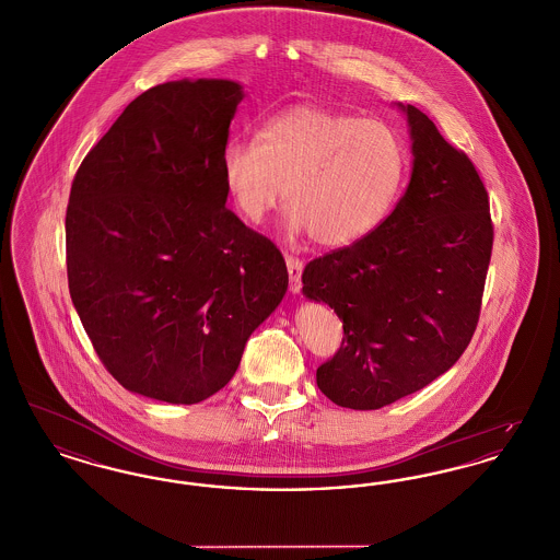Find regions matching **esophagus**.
<instances>
[{"label":"esophagus","instance_id":"esophagus-1","mask_svg":"<svg viewBox=\"0 0 560 560\" xmlns=\"http://www.w3.org/2000/svg\"><path fill=\"white\" fill-rule=\"evenodd\" d=\"M285 265H288V272H290V292L300 293L302 290V260H298V258H292V256H288L285 258Z\"/></svg>","mask_w":560,"mask_h":560}]
</instances>
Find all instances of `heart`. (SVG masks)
<instances>
[{"mask_svg":"<svg viewBox=\"0 0 560 560\" xmlns=\"http://www.w3.org/2000/svg\"><path fill=\"white\" fill-rule=\"evenodd\" d=\"M405 163L388 124L295 105L272 117L260 138H231L222 178L249 222H262L288 195L293 235L311 233L320 247L342 249L372 235L393 210Z\"/></svg>","mask_w":560,"mask_h":560,"instance_id":"obj_1","label":"heart"}]
</instances>
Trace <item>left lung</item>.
Listing matches in <instances>:
<instances>
[{
	"mask_svg": "<svg viewBox=\"0 0 560 560\" xmlns=\"http://www.w3.org/2000/svg\"><path fill=\"white\" fill-rule=\"evenodd\" d=\"M407 115L411 178L365 240L302 272V292L342 320V347L317 370L340 407L380 409L452 370L477 329L491 260L489 197L466 158L420 108Z\"/></svg>",
	"mask_w": 560,
	"mask_h": 560,
	"instance_id": "8db88e82",
	"label": "left lung"
}]
</instances>
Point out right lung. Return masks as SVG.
I'll list each match as a JSON object with an SVG mask.
<instances>
[{
	"label": "right lung",
	"mask_w": 560,
	"mask_h": 560,
	"mask_svg": "<svg viewBox=\"0 0 560 560\" xmlns=\"http://www.w3.org/2000/svg\"><path fill=\"white\" fill-rule=\"evenodd\" d=\"M231 80L142 92L81 161L67 208L73 306L130 393L192 405L224 388L288 292L281 252L226 210Z\"/></svg>",
	"instance_id": "1"
}]
</instances>
